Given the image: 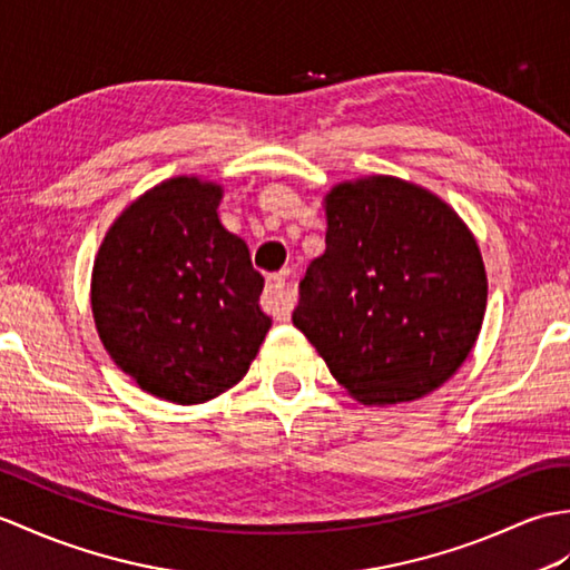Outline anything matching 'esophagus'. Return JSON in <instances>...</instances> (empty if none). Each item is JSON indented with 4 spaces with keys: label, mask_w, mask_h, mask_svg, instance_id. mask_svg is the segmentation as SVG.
<instances>
[{
    "label": "esophagus",
    "mask_w": 570,
    "mask_h": 570,
    "mask_svg": "<svg viewBox=\"0 0 570 570\" xmlns=\"http://www.w3.org/2000/svg\"><path fill=\"white\" fill-rule=\"evenodd\" d=\"M262 306H264V311H269L272 315H279V317L288 315L291 306H294V298H291L286 274L267 276V286H264Z\"/></svg>",
    "instance_id": "esophagus-1"
}]
</instances>
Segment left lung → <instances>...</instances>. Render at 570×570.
Listing matches in <instances>:
<instances>
[{
	"instance_id": "obj_1",
	"label": "left lung",
	"mask_w": 570,
	"mask_h": 570,
	"mask_svg": "<svg viewBox=\"0 0 570 570\" xmlns=\"http://www.w3.org/2000/svg\"><path fill=\"white\" fill-rule=\"evenodd\" d=\"M325 216V253L298 286L294 325L364 405L440 389L485 313V267L466 223L440 196L383 175L337 184Z\"/></svg>"
}]
</instances>
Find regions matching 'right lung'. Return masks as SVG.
<instances>
[{
  "label": "right lung",
  "mask_w": 570,
  "mask_h": 570,
  "mask_svg": "<svg viewBox=\"0 0 570 570\" xmlns=\"http://www.w3.org/2000/svg\"><path fill=\"white\" fill-rule=\"evenodd\" d=\"M220 196L196 177L157 184L116 218L91 272L106 352L142 391L181 405L233 389L272 327L262 274L218 218Z\"/></svg>",
  "instance_id": "1"
}]
</instances>
